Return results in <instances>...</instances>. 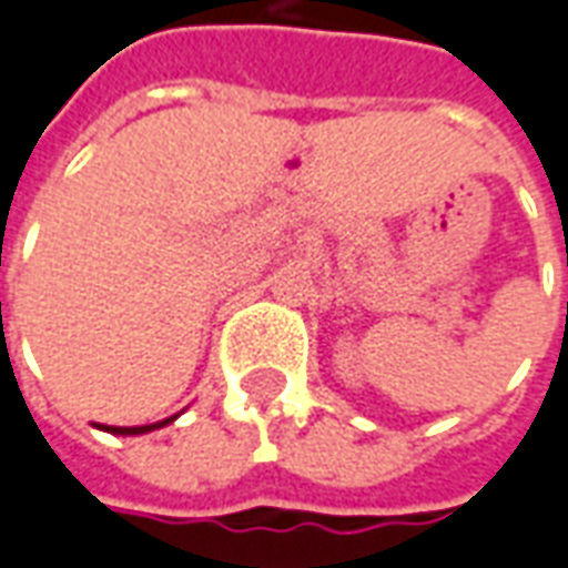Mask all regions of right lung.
<instances>
[{"label": "right lung", "mask_w": 568, "mask_h": 568, "mask_svg": "<svg viewBox=\"0 0 568 568\" xmlns=\"http://www.w3.org/2000/svg\"><path fill=\"white\" fill-rule=\"evenodd\" d=\"M168 422H174V419L155 422V425H134V428H119V425H106V432H110V434H146V432H152V428H162V425H168Z\"/></svg>", "instance_id": "add662e5"}]
</instances>
